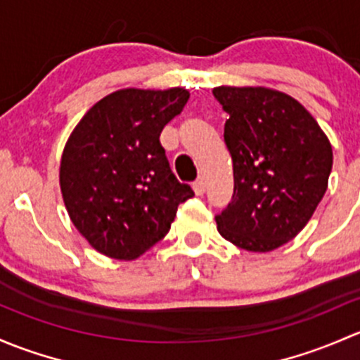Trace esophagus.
Returning a JSON list of instances; mask_svg holds the SVG:
<instances>
[{"instance_id":"esophagus-1","label":"esophagus","mask_w":360,"mask_h":360,"mask_svg":"<svg viewBox=\"0 0 360 360\" xmlns=\"http://www.w3.org/2000/svg\"><path fill=\"white\" fill-rule=\"evenodd\" d=\"M192 187H194V192L198 195L205 194V192H206V179H205V176H199V179L194 181V185H192Z\"/></svg>"}]
</instances>
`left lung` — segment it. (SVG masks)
<instances>
[{
    "label": "left lung",
    "instance_id": "1",
    "mask_svg": "<svg viewBox=\"0 0 360 360\" xmlns=\"http://www.w3.org/2000/svg\"><path fill=\"white\" fill-rule=\"evenodd\" d=\"M229 114L224 139L234 165V194L214 217L218 232L248 251H272L298 234L328 188L333 149L295 98L269 88L218 86Z\"/></svg>",
    "mask_w": 360,
    "mask_h": 360
}]
</instances>
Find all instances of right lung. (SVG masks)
Listing matches in <instances>:
<instances>
[{"instance_id": "right-lung-1", "label": "right lung", "mask_w": 360, "mask_h": 360, "mask_svg": "<svg viewBox=\"0 0 360 360\" xmlns=\"http://www.w3.org/2000/svg\"><path fill=\"white\" fill-rule=\"evenodd\" d=\"M188 91L126 90L98 100L74 128L60 162V188L81 236L102 255L133 260L168 234L179 205L194 195L169 168L162 128Z\"/></svg>"}]
</instances>
